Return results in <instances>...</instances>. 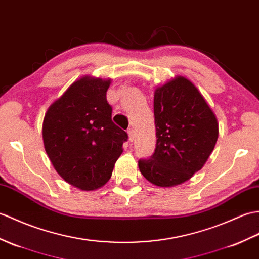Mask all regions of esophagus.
I'll list each match as a JSON object with an SVG mask.
<instances>
[{"label":"esophagus","instance_id":"34e87169","mask_svg":"<svg viewBox=\"0 0 259 259\" xmlns=\"http://www.w3.org/2000/svg\"><path fill=\"white\" fill-rule=\"evenodd\" d=\"M128 135H129V140L130 141H134L135 140V137H136V131L134 128H129L128 129Z\"/></svg>","mask_w":259,"mask_h":259}]
</instances>
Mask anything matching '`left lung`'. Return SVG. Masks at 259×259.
Masks as SVG:
<instances>
[{
    "label": "left lung",
    "instance_id": "8db88e82",
    "mask_svg": "<svg viewBox=\"0 0 259 259\" xmlns=\"http://www.w3.org/2000/svg\"><path fill=\"white\" fill-rule=\"evenodd\" d=\"M157 143L149 159L138 161L140 172L158 186H174L200 171L219 138V123L201 93L177 77L157 88L153 101Z\"/></svg>",
    "mask_w": 259,
    "mask_h": 259
}]
</instances>
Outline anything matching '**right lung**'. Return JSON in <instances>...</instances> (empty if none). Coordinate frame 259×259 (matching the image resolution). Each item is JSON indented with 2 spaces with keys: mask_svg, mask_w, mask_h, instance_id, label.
<instances>
[{
  "mask_svg": "<svg viewBox=\"0 0 259 259\" xmlns=\"http://www.w3.org/2000/svg\"><path fill=\"white\" fill-rule=\"evenodd\" d=\"M110 80L83 77L48 108L43 121L45 151L66 182L83 191L104 186L122 153L127 132L111 120Z\"/></svg>",
  "mask_w": 259,
  "mask_h": 259,
  "instance_id": "obj_1",
  "label": "right lung"
}]
</instances>
